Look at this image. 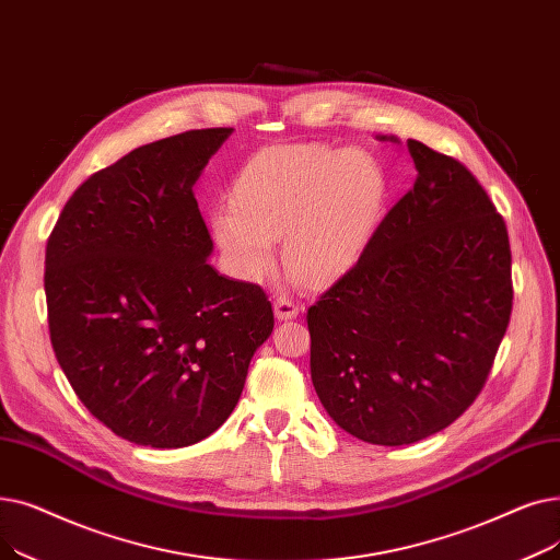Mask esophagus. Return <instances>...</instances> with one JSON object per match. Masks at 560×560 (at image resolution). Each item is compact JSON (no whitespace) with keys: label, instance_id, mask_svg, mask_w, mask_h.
Here are the masks:
<instances>
[{"label":"esophagus","instance_id":"34e87169","mask_svg":"<svg viewBox=\"0 0 560 560\" xmlns=\"http://www.w3.org/2000/svg\"><path fill=\"white\" fill-rule=\"evenodd\" d=\"M273 312L278 322H289V318H296L299 316V305L289 299H276L273 301Z\"/></svg>","mask_w":560,"mask_h":560}]
</instances>
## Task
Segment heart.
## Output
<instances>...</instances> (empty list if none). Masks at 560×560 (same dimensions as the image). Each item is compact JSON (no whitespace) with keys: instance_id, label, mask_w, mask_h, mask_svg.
Masks as SVG:
<instances>
[{"instance_id":"heart-1","label":"heart","mask_w":560,"mask_h":560,"mask_svg":"<svg viewBox=\"0 0 560 560\" xmlns=\"http://www.w3.org/2000/svg\"><path fill=\"white\" fill-rule=\"evenodd\" d=\"M387 182L362 152L284 145L255 154L238 171L228 209L211 214V232L242 280H261L282 257L310 282L341 278L381 225Z\"/></svg>"}]
</instances>
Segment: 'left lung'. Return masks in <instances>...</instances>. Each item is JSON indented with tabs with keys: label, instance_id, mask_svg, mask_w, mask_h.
Wrapping results in <instances>:
<instances>
[{
	"label": "left lung",
	"instance_id": "obj_1",
	"mask_svg": "<svg viewBox=\"0 0 560 560\" xmlns=\"http://www.w3.org/2000/svg\"><path fill=\"white\" fill-rule=\"evenodd\" d=\"M408 150L412 189L307 312L318 401L381 446L440 433L474 404L513 307L509 232L486 189L456 159Z\"/></svg>",
	"mask_w": 560,
	"mask_h": 560
}]
</instances>
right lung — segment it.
Returning a JSON list of instances; mask_svg holds the SVG:
<instances>
[{
	"mask_svg": "<svg viewBox=\"0 0 560 560\" xmlns=\"http://www.w3.org/2000/svg\"><path fill=\"white\" fill-rule=\"evenodd\" d=\"M232 129L131 150L66 202L45 253L51 349L93 417L152 448L221 429L273 332L257 284L219 276L194 186Z\"/></svg>",
	"mask_w": 560,
	"mask_h": 560,
	"instance_id": "add662e5",
	"label": "right lung"
}]
</instances>
